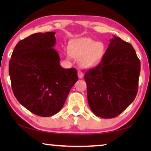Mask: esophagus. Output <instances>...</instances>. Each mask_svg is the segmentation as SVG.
<instances>
[{"label":"esophagus","mask_w":151,"mask_h":151,"mask_svg":"<svg viewBox=\"0 0 151 151\" xmlns=\"http://www.w3.org/2000/svg\"><path fill=\"white\" fill-rule=\"evenodd\" d=\"M78 76L80 79H82L84 77V74L81 71V70H78Z\"/></svg>","instance_id":"34e87169"}]
</instances>
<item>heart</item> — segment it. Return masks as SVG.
<instances>
[{
  "instance_id": "1",
  "label": "heart",
  "mask_w": 151,
  "mask_h": 151,
  "mask_svg": "<svg viewBox=\"0 0 151 151\" xmlns=\"http://www.w3.org/2000/svg\"><path fill=\"white\" fill-rule=\"evenodd\" d=\"M65 53L67 58L75 56L79 58L83 67L90 68L101 62L105 54V46L101 42L84 37L74 41L70 48H67Z\"/></svg>"
}]
</instances>
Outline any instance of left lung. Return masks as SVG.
Instances as JSON below:
<instances>
[{
	"label": "left lung",
	"instance_id": "1",
	"mask_svg": "<svg viewBox=\"0 0 151 151\" xmlns=\"http://www.w3.org/2000/svg\"><path fill=\"white\" fill-rule=\"evenodd\" d=\"M101 63L85 73L88 101L98 117H117L132 103L138 88L140 61L132 45L114 36Z\"/></svg>",
	"mask_w": 151,
	"mask_h": 151
}]
</instances>
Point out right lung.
<instances>
[{
	"mask_svg": "<svg viewBox=\"0 0 151 151\" xmlns=\"http://www.w3.org/2000/svg\"><path fill=\"white\" fill-rule=\"evenodd\" d=\"M55 32L36 33L19 41L9 62L15 98L27 110L41 117L57 114L78 81L75 68L64 69L53 49Z\"/></svg>",
	"mask_w": 151,
	"mask_h": 151,
	"instance_id": "obj_1",
	"label": "right lung"
}]
</instances>
